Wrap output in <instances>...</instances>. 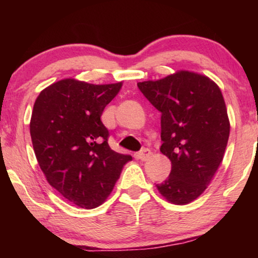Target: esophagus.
<instances>
[{"mask_svg": "<svg viewBox=\"0 0 258 258\" xmlns=\"http://www.w3.org/2000/svg\"><path fill=\"white\" fill-rule=\"evenodd\" d=\"M151 155H153V153H151L150 149H148V148H143V149L139 153V158L141 161H147Z\"/></svg>", "mask_w": 258, "mask_h": 258, "instance_id": "obj_1", "label": "esophagus"}]
</instances>
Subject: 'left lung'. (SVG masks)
Returning a JSON list of instances; mask_svg holds the SVG:
<instances>
[{
	"label": "left lung",
	"mask_w": 258,
	"mask_h": 258,
	"mask_svg": "<svg viewBox=\"0 0 258 258\" xmlns=\"http://www.w3.org/2000/svg\"><path fill=\"white\" fill-rule=\"evenodd\" d=\"M137 87L161 112L160 150L171 161L157 190L170 203L192 202L210 184L227 148L230 123L221 89L186 70Z\"/></svg>",
	"instance_id": "obj_1"
}]
</instances>
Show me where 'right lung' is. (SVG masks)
<instances>
[{
  "instance_id": "1",
  "label": "right lung",
  "mask_w": 258,
  "mask_h": 258,
  "mask_svg": "<svg viewBox=\"0 0 258 258\" xmlns=\"http://www.w3.org/2000/svg\"><path fill=\"white\" fill-rule=\"evenodd\" d=\"M122 82L90 84L64 79L43 89L35 101L30 136L49 184L75 206L94 209L107 200L130 155L109 147L101 121Z\"/></svg>"
}]
</instances>
